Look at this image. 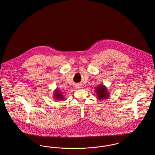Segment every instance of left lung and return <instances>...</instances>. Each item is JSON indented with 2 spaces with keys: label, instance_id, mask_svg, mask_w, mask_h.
<instances>
[{
  "label": "left lung",
  "instance_id": "1",
  "mask_svg": "<svg viewBox=\"0 0 155 155\" xmlns=\"http://www.w3.org/2000/svg\"><path fill=\"white\" fill-rule=\"evenodd\" d=\"M95 92L97 94V98L99 100H107L110 97V92L108 91L107 88L103 84H99L95 89Z\"/></svg>",
  "mask_w": 155,
  "mask_h": 155
}]
</instances>
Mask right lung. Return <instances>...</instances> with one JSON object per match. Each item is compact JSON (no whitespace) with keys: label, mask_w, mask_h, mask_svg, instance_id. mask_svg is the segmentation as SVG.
<instances>
[{"label":"right lung","mask_w":155,"mask_h":155,"mask_svg":"<svg viewBox=\"0 0 155 155\" xmlns=\"http://www.w3.org/2000/svg\"><path fill=\"white\" fill-rule=\"evenodd\" d=\"M54 98L55 101H65L66 100L63 93L58 88L55 89L54 91Z\"/></svg>","instance_id":"add662e5"}]
</instances>
